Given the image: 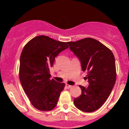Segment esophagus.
<instances>
[{"instance_id": "esophagus-1", "label": "esophagus", "mask_w": 129, "mask_h": 129, "mask_svg": "<svg viewBox=\"0 0 129 129\" xmlns=\"http://www.w3.org/2000/svg\"><path fill=\"white\" fill-rule=\"evenodd\" d=\"M66 87L67 88V89H71V88H72V85H69V84H66Z\"/></svg>"}]
</instances>
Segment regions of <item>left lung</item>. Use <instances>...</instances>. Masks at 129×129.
Returning <instances> with one entry per match:
<instances>
[{"mask_svg": "<svg viewBox=\"0 0 129 129\" xmlns=\"http://www.w3.org/2000/svg\"><path fill=\"white\" fill-rule=\"evenodd\" d=\"M70 49L79 58L83 71H87V87L79 85L82 94L74 103L79 110L92 112L99 109L110 95L116 80L115 58L111 50L98 40L85 38L68 42Z\"/></svg>", "mask_w": 129, "mask_h": 129, "instance_id": "1", "label": "left lung"}]
</instances>
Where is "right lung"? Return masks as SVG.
Segmentation results:
<instances>
[{
	"label": "right lung",
	"instance_id": "add662e5",
	"mask_svg": "<svg viewBox=\"0 0 129 129\" xmlns=\"http://www.w3.org/2000/svg\"><path fill=\"white\" fill-rule=\"evenodd\" d=\"M69 48L66 42L39 36L25 45L20 58L19 79L25 93L36 109L49 111L56 106L64 83L50 79L55 57Z\"/></svg>",
	"mask_w": 129,
	"mask_h": 129
}]
</instances>
